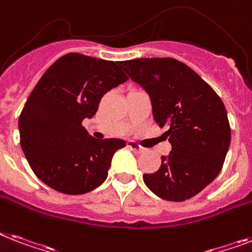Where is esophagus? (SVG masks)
<instances>
[{"instance_id": "1", "label": "esophagus", "mask_w": 252, "mask_h": 252, "mask_svg": "<svg viewBox=\"0 0 252 252\" xmlns=\"http://www.w3.org/2000/svg\"><path fill=\"white\" fill-rule=\"evenodd\" d=\"M128 147H129L130 150L134 151V153H137V154H141V153H144L145 151L144 147H141L140 145H137L136 142H133V141H129V142H128Z\"/></svg>"}]
</instances>
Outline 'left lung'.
Listing matches in <instances>:
<instances>
[{"mask_svg": "<svg viewBox=\"0 0 252 252\" xmlns=\"http://www.w3.org/2000/svg\"><path fill=\"white\" fill-rule=\"evenodd\" d=\"M149 94L153 116L165 128L172 151L160 168L144 175L159 198L183 202L197 195L221 171L230 145L225 106L197 72L173 58H140L119 63Z\"/></svg>", "mask_w": 252, "mask_h": 252, "instance_id": "1", "label": "left lung"}]
</instances>
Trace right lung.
Wrapping results in <instances>:
<instances>
[{"label":"right lung","mask_w":252,"mask_h":252,"mask_svg":"<svg viewBox=\"0 0 252 252\" xmlns=\"http://www.w3.org/2000/svg\"><path fill=\"white\" fill-rule=\"evenodd\" d=\"M120 62L68 53L49 67L19 116L20 146L38 179L64 194H84L107 177L118 138L97 140L81 126L103 94L128 80Z\"/></svg>","instance_id":"add662e5"}]
</instances>
